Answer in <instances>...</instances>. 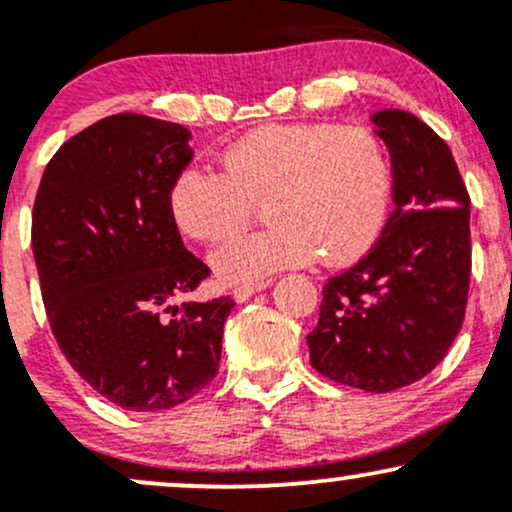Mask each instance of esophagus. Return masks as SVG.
Segmentation results:
<instances>
[{"label": "esophagus", "instance_id": "1", "mask_svg": "<svg viewBox=\"0 0 512 512\" xmlns=\"http://www.w3.org/2000/svg\"><path fill=\"white\" fill-rule=\"evenodd\" d=\"M264 289H269V281H257V284L236 286V289L231 291V296H233V301H236V303H245L250 296H255V293H260Z\"/></svg>", "mask_w": 512, "mask_h": 512}]
</instances>
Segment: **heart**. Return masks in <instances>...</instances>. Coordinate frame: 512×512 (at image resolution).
<instances>
[{"label": "heart", "instance_id": "1", "mask_svg": "<svg viewBox=\"0 0 512 512\" xmlns=\"http://www.w3.org/2000/svg\"><path fill=\"white\" fill-rule=\"evenodd\" d=\"M223 175L182 170L168 192L175 226L199 243L236 236L262 202L267 228L214 252L228 284L257 281L320 255L325 267L361 260L378 240L392 175L383 144L363 127L267 125L221 154Z\"/></svg>", "mask_w": 512, "mask_h": 512}]
</instances>
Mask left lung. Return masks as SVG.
Returning a JSON list of instances; mask_svg holds the SVG:
<instances>
[{"instance_id":"obj_1","label":"left lung","mask_w":512,"mask_h":512,"mask_svg":"<svg viewBox=\"0 0 512 512\" xmlns=\"http://www.w3.org/2000/svg\"><path fill=\"white\" fill-rule=\"evenodd\" d=\"M370 120L390 149L395 211L368 255L327 281L305 339L317 373L392 392L431 373L462 327L469 195L448 144L426 122L397 108Z\"/></svg>"}]
</instances>
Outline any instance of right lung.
<instances>
[{
    "mask_svg": "<svg viewBox=\"0 0 512 512\" xmlns=\"http://www.w3.org/2000/svg\"><path fill=\"white\" fill-rule=\"evenodd\" d=\"M190 161L182 125L110 115L60 146L35 197L33 257L57 344L127 411L178 407L207 387L236 305L175 303L209 276L168 209Z\"/></svg>",
    "mask_w": 512,
    "mask_h": 512,
    "instance_id": "1",
    "label": "right lung"
}]
</instances>
